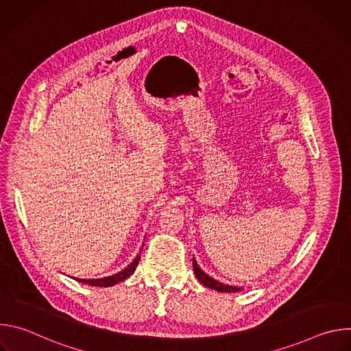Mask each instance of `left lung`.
<instances>
[{
    "label": "left lung",
    "mask_w": 351,
    "mask_h": 351,
    "mask_svg": "<svg viewBox=\"0 0 351 351\" xmlns=\"http://www.w3.org/2000/svg\"><path fill=\"white\" fill-rule=\"evenodd\" d=\"M193 269H194V274L197 276V279L202 282L204 286L210 287V289H214V290H218V291H222V293H233V291H240V287L237 286H229V285H223L215 279H213L211 276H208L207 274H204L202 269H199V267L197 265L195 260L193 258Z\"/></svg>",
    "instance_id": "left-lung-1"
}]
</instances>
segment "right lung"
<instances>
[{
    "label": "right lung",
    "mask_w": 351,
    "mask_h": 351,
    "mask_svg": "<svg viewBox=\"0 0 351 351\" xmlns=\"http://www.w3.org/2000/svg\"><path fill=\"white\" fill-rule=\"evenodd\" d=\"M138 260H140V256H137L134 258V261L126 267L123 271L112 275V276H107V278H101V279H79V278H75L77 282H82V283H87V285H91V286H101V287H108V286H112L115 283H119L125 279H128L136 269L137 264H138Z\"/></svg>",
    "instance_id": "1"
}]
</instances>
